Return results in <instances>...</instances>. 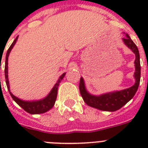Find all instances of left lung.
I'll list each match as a JSON object with an SVG mask.
<instances>
[{"label": "left lung", "mask_w": 148, "mask_h": 148, "mask_svg": "<svg viewBox=\"0 0 148 148\" xmlns=\"http://www.w3.org/2000/svg\"><path fill=\"white\" fill-rule=\"evenodd\" d=\"M122 40L125 45L129 49H131L132 52L136 56V59L134 61V64H135V73H134L135 84L132 87L127 89H125V90L107 92V93L101 94L99 95H95L90 94L87 91L84 78L81 77L80 83H79L80 93L84 102L90 107L96 108L100 110L109 111V112L118 110L120 108H122L123 106L125 105L129 101L133 99L138 90V85L140 83L141 76L140 58H139L138 49L136 45L134 44V42L131 40V38L127 34H126L125 38H122Z\"/></svg>", "instance_id": "left-lung-1"}]
</instances>
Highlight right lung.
<instances>
[{
	"label": "right lung",
	"instance_id": "right-lung-1",
	"mask_svg": "<svg viewBox=\"0 0 148 148\" xmlns=\"http://www.w3.org/2000/svg\"><path fill=\"white\" fill-rule=\"evenodd\" d=\"M18 37L15 39V40L13 41L12 44L10 47L9 49L7 50V53L6 55V61H5V78H6V86H7V89L10 92V94L11 95L12 98L15 102L18 104V105L21 107L25 111H27V113H30V114H40V113H44L47 112L48 110L51 109L54 106L55 102L56 101V98H57V94H58V88L59 86L60 82H61L64 77L65 76L66 73H63L62 75L59 77L58 80L56 83L54 87L51 90L49 93L48 94L45 98L40 100H35V101H25L22 100V99H19V98L16 97L15 95H13L10 91V82H9V78H8V58L10 56V53L11 50L12 49L13 47L16 44V41L18 40Z\"/></svg>",
	"mask_w": 148,
	"mask_h": 148
}]
</instances>
